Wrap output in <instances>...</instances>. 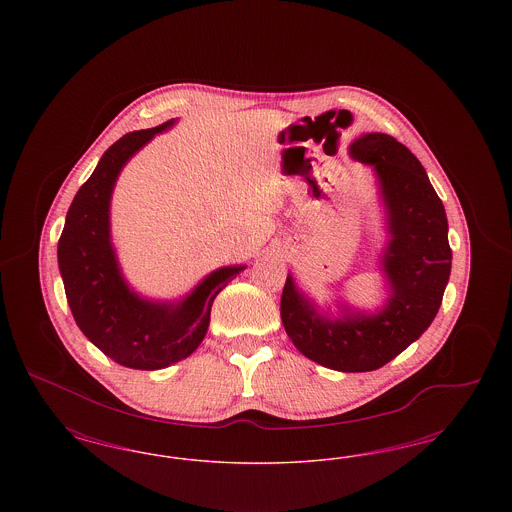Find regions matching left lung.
<instances>
[{"instance_id": "1", "label": "left lung", "mask_w": 512, "mask_h": 512, "mask_svg": "<svg viewBox=\"0 0 512 512\" xmlns=\"http://www.w3.org/2000/svg\"><path fill=\"white\" fill-rule=\"evenodd\" d=\"M349 155L376 176L388 234L378 268L388 297L372 311L336 299L332 313L288 274L280 317L307 359L340 372H370L405 351L438 315L451 274L449 226L424 167L395 138L363 134L351 142Z\"/></svg>"}]
</instances>
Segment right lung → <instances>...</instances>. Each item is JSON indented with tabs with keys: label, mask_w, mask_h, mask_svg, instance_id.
I'll use <instances>...</instances> for the list:
<instances>
[{
	"label": "right lung",
	"mask_w": 512,
	"mask_h": 512,
	"mask_svg": "<svg viewBox=\"0 0 512 512\" xmlns=\"http://www.w3.org/2000/svg\"><path fill=\"white\" fill-rule=\"evenodd\" d=\"M176 121L122 136L99 159L69 207L57 245L67 301L82 334L115 363L159 370L190 357L205 338L211 305L245 265L220 267L180 299H151L122 274L111 240V197L124 165Z\"/></svg>",
	"instance_id": "1"
}]
</instances>
